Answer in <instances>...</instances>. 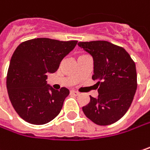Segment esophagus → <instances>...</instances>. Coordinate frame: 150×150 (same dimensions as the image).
<instances>
[{
	"label": "esophagus",
	"instance_id": "34e87169",
	"mask_svg": "<svg viewBox=\"0 0 150 150\" xmlns=\"http://www.w3.org/2000/svg\"><path fill=\"white\" fill-rule=\"evenodd\" d=\"M70 93L73 94V95H75V96H76V95H79V93H78L77 91H75V90H71V91H70Z\"/></svg>",
	"mask_w": 150,
	"mask_h": 150
}]
</instances>
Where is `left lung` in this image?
I'll list each match as a JSON object with an SVG mask.
<instances>
[{"label": "left lung", "mask_w": 150, "mask_h": 150, "mask_svg": "<svg viewBox=\"0 0 150 150\" xmlns=\"http://www.w3.org/2000/svg\"><path fill=\"white\" fill-rule=\"evenodd\" d=\"M93 59V81L99 87L97 98L82 107L84 114L98 125L119 120L129 108L137 87L136 64L124 49L107 41L79 42Z\"/></svg>", "instance_id": "obj_1"}]
</instances>
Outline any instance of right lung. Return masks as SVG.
<instances>
[{
    "mask_svg": "<svg viewBox=\"0 0 150 150\" xmlns=\"http://www.w3.org/2000/svg\"><path fill=\"white\" fill-rule=\"evenodd\" d=\"M77 41L46 38L21 43L14 50L7 75L10 101L22 119L33 125H45L61 112L69 90H56L47 83L48 73H55L62 60Z\"/></svg>",
    "mask_w": 150,
    "mask_h": 150,
    "instance_id": "1",
    "label": "right lung"
}]
</instances>
